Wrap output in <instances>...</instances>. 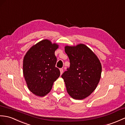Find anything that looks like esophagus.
<instances>
[{
    "label": "esophagus",
    "instance_id": "34e87169",
    "mask_svg": "<svg viewBox=\"0 0 125 125\" xmlns=\"http://www.w3.org/2000/svg\"><path fill=\"white\" fill-rule=\"evenodd\" d=\"M60 73H61V74H62L63 73V69L62 68H61V69H60Z\"/></svg>",
    "mask_w": 125,
    "mask_h": 125
}]
</instances>
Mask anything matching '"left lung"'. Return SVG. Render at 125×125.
<instances>
[{
	"mask_svg": "<svg viewBox=\"0 0 125 125\" xmlns=\"http://www.w3.org/2000/svg\"><path fill=\"white\" fill-rule=\"evenodd\" d=\"M64 48L70 65L61 77L69 95L73 99L83 100L97 87L102 65L94 52L83 43L65 46Z\"/></svg>",
	"mask_w": 125,
	"mask_h": 125,
	"instance_id": "8db88e82",
	"label": "left lung"
}]
</instances>
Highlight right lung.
<instances>
[{
	"label": "right lung",
	"mask_w": 125,
	"mask_h": 125,
	"mask_svg": "<svg viewBox=\"0 0 125 125\" xmlns=\"http://www.w3.org/2000/svg\"><path fill=\"white\" fill-rule=\"evenodd\" d=\"M59 45L48 39L33 45L24 55L23 73L28 89L33 94L42 97L48 94L53 83L60 77L55 67L57 61L55 51Z\"/></svg>",
	"instance_id": "add662e5"
}]
</instances>
